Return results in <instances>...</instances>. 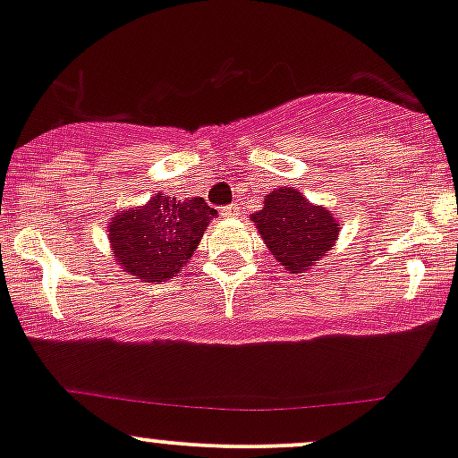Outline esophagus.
<instances>
[{"label": "esophagus", "instance_id": "esophagus-1", "mask_svg": "<svg viewBox=\"0 0 458 458\" xmlns=\"http://www.w3.org/2000/svg\"><path fill=\"white\" fill-rule=\"evenodd\" d=\"M223 216H240V205L238 203H231L227 208H223Z\"/></svg>", "mask_w": 458, "mask_h": 458}]
</instances>
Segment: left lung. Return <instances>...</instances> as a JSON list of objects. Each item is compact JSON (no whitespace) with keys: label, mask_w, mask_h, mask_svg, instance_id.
I'll use <instances>...</instances> for the list:
<instances>
[{"label":"left lung","mask_w":458,"mask_h":458,"mask_svg":"<svg viewBox=\"0 0 458 458\" xmlns=\"http://www.w3.org/2000/svg\"><path fill=\"white\" fill-rule=\"evenodd\" d=\"M253 223L273 258L290 273L308 270L334 247L341 225L329 209L312 205L299 190L279 188L267 194Z\"/></svg>","instance_id":"8db88e82"}]
</instances>
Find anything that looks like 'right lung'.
<instances>
[{"mask_svg": "<svg viewBox=\"0 0 458 458\" xmlns=\"http://www.w3.org/2000/svg\"><path fill=\"white\" fill-rule=\"evenodd\" d=\"M203 199L176 200L157 194L141 208L120 211L109 223L111 253L124 273L141 282H168L190 262L216 218Z\"/></svg>", "mask_w": 458, "mask_h": 458, "instance_id": "add662e5", "label": "right lung"}]
</instances>
